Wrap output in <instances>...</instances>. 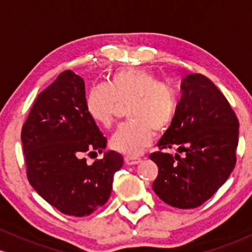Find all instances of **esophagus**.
Returning <instances> with one entry per match:
<instances>
[{
  "instance_id": "1",
  "label": "esophagus",
  "mask_w": 252,
  "mask_h": 252,
  "mask_svg": "<svg viewBox=\"0 0 252 252\" xmlns=\"http://www.w3.org/2000/svg\"><path fill=\"white\" fill-rule=\"evenodd\" d=\"M125 163L127 164V165H135V164L140 163V158L125 157Z\"/></svg>"
}]
</instances>
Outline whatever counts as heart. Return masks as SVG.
<instances>
[{"mask_svg":"<svg viewBox=\"0 0 252 252\" xmlns=\"http://www.w3.org/2000/svg\"><path fill=\"white\" fill-rule=\"evenodd\" d=\"M121 104H129L127 115L131 121L113 133L111 146L126 156H139L151 145L155 131L163 132L170 126L174 95L151 71L131 67L113 73L109 86L94 84L86 98L89 117L103 127L112 125Z\"/></svg>","mask_w":252,"mask_h":252,"instance_id":"heart-1","label":"heart"}]
</instances>
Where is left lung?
I'll list each match as a JSON object with an SVG mask.
<instances>
[{"label":"left lung","instance_id":"obj_1","mask_svg":"<svg viewBox=\"0 0 252 252\" xmlns=\"http://www.w3.org/2000/svg\"><path fill=\"white\" fill-rule=\"evenodd\" d=\"M181 89L171 125L157 144L160 150L176 148L177 152L175 156L154 152L150 159L158 166L155 193L172 207L188 210L207 201L232 172L239 123L225 96L206 76L187 75Z\"/></svg>","mask_w":252,"mask_h":252}]
</instances>
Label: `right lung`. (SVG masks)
<instances>
[{"label": "right lung", "instance_id": "right-lung-1", "mask_svg": "<svg viewBox=\"0 0 252 252\" xmlns=\"http://www.w3.org/2000/svg\"><path fill=\"white\" fill-rule=\"evenodd\" d=\"M21 141L31 186L62 213L89 216L108 201L124 158L112 150L92 165L83 158L101 154L107 139L87 112L86 86L75 72H62L38 95Z\"/></svg>", "mask_w": 252, "mask_h": 252}]
</instances>
